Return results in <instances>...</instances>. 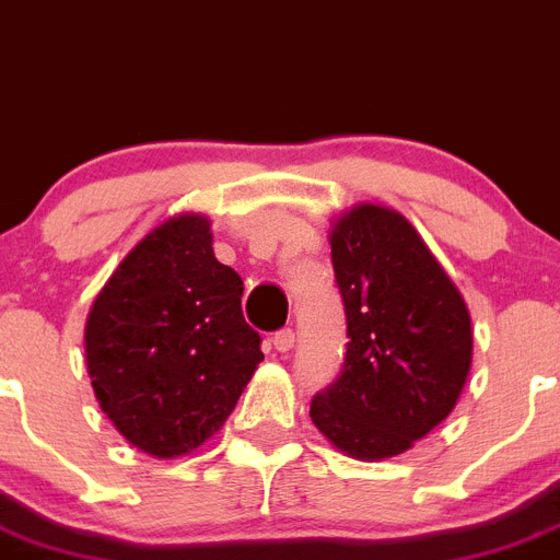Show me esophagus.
Masks as SVG:
<instances>
[{
    "mask_svg": "<svg viewBox=\"0 0 560 560\" xmlns=\"http://www.w3.org/2000/svg\"><path fill=\"white\" fill-rule=\"evenodd\" d=\"M292 345H295V331L292 328H281V331L273 334V348L279 353L292 351Z\"/></svg>",
    "mask_w": 560,
    "mask_h": 560,
    "instance_id": "34e87169",
    "label": "esophagus"
}]
</instances>
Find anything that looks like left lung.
I'll return each instance as SVG.
<instances>
[{
  "label": "left lung",
  "mask_w": 560,
  "mask_h": 560,
  "mask_svg": "<svg viewBox=\"0 0 560 560\" xmlns=\"http://www.w3.org/2000/svg\"><path fill=\"white\" fill-rule=\"evenodd\" d=\"M328 243L348 351L310 417L345 456H400L451 415L467 384V304L395 209L357 203L334 221Z\"/></svg>",
  "instance_id": "left-lung-1"
}]
</instances>
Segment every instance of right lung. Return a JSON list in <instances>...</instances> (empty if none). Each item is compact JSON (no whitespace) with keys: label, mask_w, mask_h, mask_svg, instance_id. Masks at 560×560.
<instances>
[{"label":"right lung","mask_w":560,"mask_h":560,"mask_svg":"<svg viewBox=\"0 0 560 560\" xmlns=\"http://www.w3.org/2000/svg\"><path fill=\"white\" fill-rule=\"evenodd\" d=\"M243 279L212 250L196 212L151 229L93 301L85 359L93 392L121 436L156 458L203 445L262 362L245 323Z\"/></svg>","instance_id":"right-lung-1"}]
</instances>
